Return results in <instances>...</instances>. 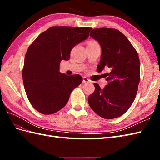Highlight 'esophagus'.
<instances>
[{"label":"esophagus","mask_w":160,"mask_h":160,"mask_svg":"<svg viewBox=\"0 0 160 160\" xmlns=\"http://www.w3.org/2000/svg\"><path fill=\"white\" fill-rule=\"evenodd\" d=\"M91 82V81L89 79V78H87L86 76H84L83 77V80H82V82L83 83H87V82Z\"/></svg>","instance_id":"34e87169"}]
</instances>
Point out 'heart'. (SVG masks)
I'll use <instances>...</instances> for the list:
<instances>
[{"label":"heart","mask_w":160,"mask_h":160,"mask_svg":"<svg viewBox=\"0 0 160 160\" xmlns=\"http://www.w3.org/2000/svg\"><path fill=\"white\" fill-rule=\"evenodd\" d=\"M93 42H95V41H90L89 43L88 44H89V43H93Z\"/></svg>","instance_id":"1"}]
</instances>
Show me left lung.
Returning a JSON list of instances; mask_svg holds the SVG:
<instances>
[{"label": "left lung", "instance_id": "1", "mask_svg": "<svg viewBox=\"0 0 160 160\" xmlns=\"http://www.w3.org/2000/svg\"><path fill=\"white\" fill-rule=\"evenodd\" d=\"M90 36L99 42L102 49L98 72L109 69L108 81L102 89L94 83L95 91L88 102L100 117L113 119L125 113L136 96L140 78L138 54L123 33L115 29H93Z\"/></svg>", "mask_w": 160, "mask_h": 160}]
</instances>
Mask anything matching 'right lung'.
<instances>
[{"label": "right lung", "instance_id": "add662e5", "mask_svg": "<svg viewBox=\"0 0 160 160\" xmlns=\"http://www.w3.org/2000/svg\"><path fill=\"white\" fill-rule=\"evenodd\" d=\"M90 28L52 27L40 33L27 51L22 69L24 87L30 103L40 113L52 114L62 108L75 88L82 82L80 75L61 73V60L89 37Z\"/></svg>", "mask_w": 160, "mask_h": 160}]
</instances>
